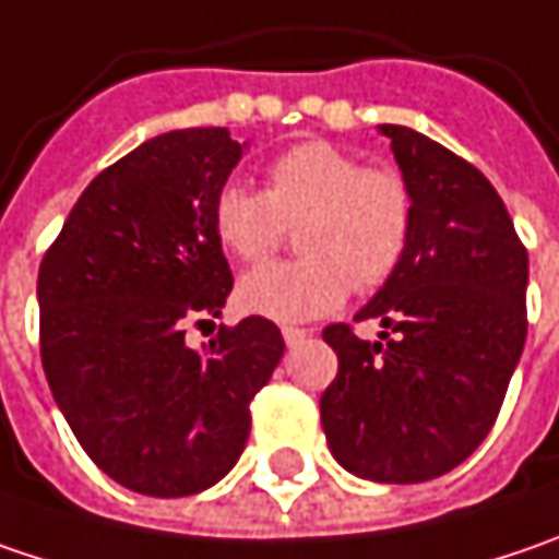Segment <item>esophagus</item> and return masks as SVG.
Returning <instances> with one entry per match:
<instances>
[{"instance_id":"34e87169","label":"esophagus","mask_w":559,"mask_h":559,"mask_svg":"<svg viewBox=\"0 0 559 559\" xmlns=\"http://www.w3.org/2000/svg\"><path fill=\"white\" fill-rule=\"evenodd\" d=\"M281 335H284L287 347H294V345H300V342L307 338V329H294V325H284V329H281Z\"/></svg>"}]
</instances>
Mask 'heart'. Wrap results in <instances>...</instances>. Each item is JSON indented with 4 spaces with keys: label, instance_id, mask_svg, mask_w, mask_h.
I'll return each instance as SVG.
<instances>
[{
    "label": "heart",
    "instance_id": "b5f03b06",
    "mask_svg": "<svg viewBox=\"0 0 559 559\" xmlns=\"http://www.w3.org/2000/svg\"><path fill=\"white\" fill-rule=\"evenodd\" d=\"M300 224V259L252 269L237 287L247 312L300 322L342 307L350 284L377 290L405 262L414 234V192L402 170L364 164L354 151L310 139L262 170V192L224 182L212 227L237 262H262Z\"/></svg>",
    "mask_w": 559,
    "mask_h": 559
}]
</instances>
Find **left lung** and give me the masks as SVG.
Here are the masks:
<instances>
[{"label": "left lung", "mask_w": 559, "mask_h": 559, "mask_svg": "<svg viewBox=\"0 0 559 559\" xmlns=\"http://www.w3.org/2000/svg\"><path fill=\"white\" fill-rule=\"evenodd\" d=\"M414 192L405 262L354 319L379 342L325 325L338 377L319 414L350 475L420 484L462 465L490 433L525 347L528 252L490 180L408 126H382Z\"/></svg>", "instance_id": "1"}]
</instances>
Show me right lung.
Returning <instances> with one entry per match:
<instances>
[{"mask_svg":"<svg viewBox=\"0 0 559 559\" xmlns=\"http://www.w3.org/2000/svg\"><path fill=\"white\" fill-rule=\"evenodd\" d=\"M240 154L214 126L151 139L91 180L40 262L52 399L91 462L145 497L199 493L237 465L284 354L265 316L186 345L234 287L212 202Z\"/></svg>","mask_w":559,"mask_h":559,"instance_id":"1","label":"right lung"}]
</instances>
